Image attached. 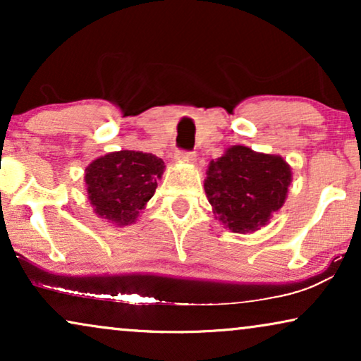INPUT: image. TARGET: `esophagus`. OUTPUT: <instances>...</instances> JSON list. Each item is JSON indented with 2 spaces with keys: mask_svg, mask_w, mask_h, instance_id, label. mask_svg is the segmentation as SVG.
<instances>
[{
  "mask_svg": "<svg viewBox=\"0 0 361 361\" xmlns=\"http://www.w3.org/2000/svg\"><path fill=\"white\" fill-rule=\"evenodd\" d=\"M174 157H176V161H179V162H192V161H195V152L177 149Z\"/></svg>",
  "mask_w": 361,
  "mask_h": 361,
  "instance_id": "esophagus-1",
  "label": "esophagus"
}]
</instances>
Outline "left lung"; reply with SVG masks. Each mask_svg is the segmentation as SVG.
I'll list each match as a JSON object with an SVG mask.
<instances>
[{
	"mask_svg": "<svg viewBox=\"0 0 361 361\" xmlns=\"http://www.w3.org/2000/svg\"><path fill=\"white\" fill-rule=\"evenodd\" d=\"M290 167L279 156L233 146L207 171L205 194L221 224L235 233H251L283 207Z\"/></svg>",
	"mask_w": 361,
	"mask_h": 361,
	"instance_id": "8db88e82",
	"label": "left lung"
}]
</instances>
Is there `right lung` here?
I'll use <instances>...</instances> for the list:
<instances>
[{"label": "right lung", "mask_w": 361, "mask_h": 361, "mask_svg": "<svg viewBox=\"0 0 361 361\" xmlns=\"http://www.w3.org/2000/svg\"><path fill=\"white\" fill-rule=\"evenodd\" d=\"M164 161L142 151H118L98 157L85 169L88 200L98 216L128 225L154 195Z\"/></svg>", "instance_id": "1"}]
</instances>
